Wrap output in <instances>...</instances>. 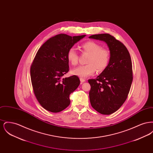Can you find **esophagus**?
Here are the masks:
<instances>
[{
	"instance_id": "34e87169",
	"label": "esophagus",
	"mask_w": 153,
	"mask_h": 153,
	"mask_svg": "<svg viewBox=\"0 0 153 153\" xmlns=\"http://www.w3.org/2000/svg\"><path fill=\"white\" fill-rule=\"evenodd\" d=\"M80 80L81 84H82V82H85V80L84 79H82V78H80Z\"/></svg>"
}]
</instances>
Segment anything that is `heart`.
<instances>
[{"label":"heart","instance_id":"1","mask_svg":"<svg viewBox=\"0 0 153 153\" xmlns=\"http://www.w3.org/2000/svg\"><path fill=\"white\" fill-rule=\"evenodd\" d=\"M81 49L84 53H87L89 56L88 57L85 65H80L72 71V74L81 78H86L93 75L96 69L98 72L104 71L109 62V53L100 45L94 41H88L81 45ZM68 61L72 65H76L78 63V54L74 49L71 48L67 53Z\"/></svg>","mask_w":153,"mask_h":153}]
</instances>
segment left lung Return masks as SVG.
<instances>
[{
  "label": "left lung",
  "instance_id": "8db88e82",
  "mask_svg": "<svg viewBox=\"0 0 153 153\" xmlns=\"http://www.w3.org/2000/svg\"><path fill=\"white\" fill-rule=\"evenodd\" d=\"M105 42L110 53L106 68L96 79H89V93L92 107L103 115H110L123 105L132 82V68L130 53L126 47L109 34L89 36Z\"/></svg>",
  "mask_w": 153,
  "mask_h": 153
}]
</instances>
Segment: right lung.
I'll use <instances>...</instances> for the list:
<instances>
[{"label": "right lung", "mask_w": 153, "mask_h": 153, "mask_svg": "<svg viewBox=\"0 0 153 153\" xmlns=\"http://www.w3.org/2000/svg\"><path fill=\"white\" fill-rule=\"evenodd\" d=\"M85 36L59 34L49 38L37 51L30 68L31 80L37 100L47 111L57 113L70 104V95L80 81L75 75L61 79L69 71L67 53Z\"/></svg>", "instance_id": "obj_1"}]
</instances>
